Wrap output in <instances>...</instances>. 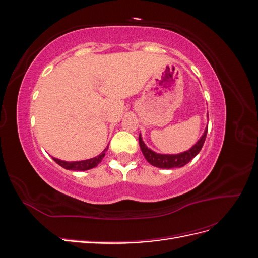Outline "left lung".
<instances>
[{
    "instance_id": "8db88e82",
    "label": "left lung",
    "mask_w": 258,
    "mask_h": 258,
    "mask_svg": "<svg viewBox=\"0 0 258 258\" xmlns=\"http://www.w3.org/2000/svg\"><path fill=\"white\" fill-rule=\"evenodd\" d=\"M207 132H208V124L204 131V134H202V136L200 137L198 141L195 143L188 151H185L178 154H159V153L154 152L150 147L146 146L141 134L139 135V144L145 159L150 162L152 166L161 168V169L181 168L185 166L186 163H188L195 156L201 151L202 145H204L206 137H207Z\"/></svg>"
}]
</instances>
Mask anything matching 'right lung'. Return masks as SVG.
Wrapping results in <instances>:
<instances>
[{
    "mask_svg": "<svg viewBox=\"0 0 258 258\" xmlns=\"http://www.w3.org/2000/svg\"><path fill=\"white\" fill-rule=\"evenodd\" d=\"M108 145L104 148V151L99 154L98 156L90 159H85V160H80V161H66V160H61L58 158L52 157V159L56 161L59 166L62 168H64L67 170H73V171H86L97 167L99 163L102 161L103 157L105 156V152L107 151Z\"/></svg>",
    "mask_w": 258,
    "mask_h": 258,
    "instance_id": "1",
    "label": "right lung"
}]
</instances>
